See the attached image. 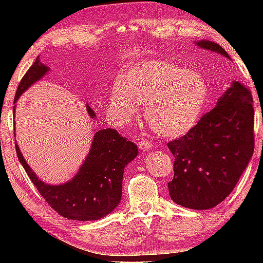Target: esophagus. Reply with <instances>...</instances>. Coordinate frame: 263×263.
Segmentation results:
<instances>
[{"mask_svg": "<svg viewBox=\"0 0 263 263\" xmlns=\"http://www.w3.org/2000/svg\"><path fill=\"white\" fill-rule=\"evenodd\" d=\"M152 143H151L149 141H147V140H141V141L139 142V147L141 148L142 151H148L152 148Z\"/></svg>", "mask_w": 263, "mask_h": 263, "instance_id": "1", "label": "esophagus"}]
</instances>
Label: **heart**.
Wrapping results in <instances>:
<instances>
[{
	"instance_id": "heart-1",
	"label": "heart",
	"mask_w": 263,
	"mask_h": 263,
	"mask_svg": "<svg viewBox=\"0 0 263 263\" xmlns=\"http://www.w3.org/2000/svg\"><path fill=\"white\" fill-rule=\"evenodd\" d=\"M208 102V85L195 71L161 60L132 64L111 87L110 109L127 123L145 103V118L157 135L182 138L199 123Z\"/></svg>"
}]
</instances>
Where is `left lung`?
<instances>
[{"instance_id": "8db88e82", "label": "left lung", "mask_w": 263, "mask_h": 263, "mask_svg": "<svg viewBox=\"0 0 263 263\" xmlns=\"http://www.w3.org/2000/svg\"><path fill=\"white\" fill-rule=\"evenodd\" d=\"M201 49L231 60L217 43L195 42ZM175 157L174 179L167 183L174 202L190 210H210L228 197L254 153L251 93L233 81L217 105L181 139L167 143Z\"/></svg>"}]
</instances>
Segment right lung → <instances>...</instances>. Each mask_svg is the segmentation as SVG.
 Segmentation results:
<instances>
[{
    "mask_svg": "<svg viewBox=\"0 0 263 263\" xmlns=\"http://www.w3.org/2000/svg\"><path fill=\"white\" fill-rule=\"evenodd\" d=\"M50 70L37 57L21 79L14 103L34 82ZM87 114L95 120L96 112L86 105ZM15 115V106L13 109ZM17 159L32 183L57 213L71 220H98L106 217L120 203L124 167L139 154L138 146L120 135L116 129L95 130L91 149L79 168L78 174L63 184H48L32 171L19 146L15 143Z\"/></svg>",
    "mask_w": 263,
    "mask_h": 263,
    "instance_id": "obj_1",
    "label": "right lung"
}]
</instances>
